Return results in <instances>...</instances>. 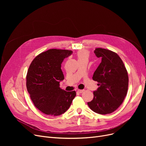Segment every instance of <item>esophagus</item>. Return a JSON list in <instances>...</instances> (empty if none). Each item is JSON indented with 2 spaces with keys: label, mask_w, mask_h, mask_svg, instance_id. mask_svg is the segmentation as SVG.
<instances>
[{
  "label": "esophagus",
  "mask_w": 146,
  "mask_h": 146,
  "mask_svg": "<svg viewBox=\"0 0 146 146\" xmlns=\"http://www.w3.org/2000/svg\"><path fill=\"white\" fill-rule=\"evenodd\" d=\"M83 92H84V90H80V89L78 90V92L79 94H82Z\"/></svg>",
  "instance_id": "34e87169"
}]
</instances>
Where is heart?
<instances>
[{"label": "heart", "mask_w": 146, "mask_h": 146, "mask_svg": "<svg viewBox=\"0 0 146 146\" xmlns=\"http://www.w3.org/2000/svg\"><path fill=\"white\" fill-rule=\"evenodd\" d=\"M78 60L82 59H88L89 52L86 51H80L77 53Z\"/></svg>", "instance_id": "b5f03b06"}]
</instances>
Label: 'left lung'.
<instances>
[{"label":"left lung","instance_id":"left-lung-1","mask_svg":"<svg viewBox=\"0 0 146 146\" xmlns=\"http://www.w3.org/2000/svg\"><path fill=\"white\" fill-rule=\"evenodd\" d=\"M94 53L98 58H102L92 77L99 87L94 92L93 100L88 105L96 113H111L117 110L127 95L128 73L117 53L102 48H96Z\"/></svg>","mask_w":146,"mask_h":146}]
</instances>
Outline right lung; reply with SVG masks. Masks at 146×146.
I'll use <instances>...</instances> for the list:
<instances>
[{
	"label": "right lung",
	"mask_w": 146,
	"mask_h": 146,
	"mask_svg": "<svg viewBox=\"0 0 146 146\" xmlns=\"http://www.w3.org/2000/svg\"><path fill=\"white\" fill-rule=\"evenodd\" d=\"M73 51L50 49L37 56L31 63L27 74V88L37 109L46 115L57 116L70 106L76 95L60 88L64 77L61 64Z\"/></svg>",
	"instance_id": "add662e5"
}]
</instances>
